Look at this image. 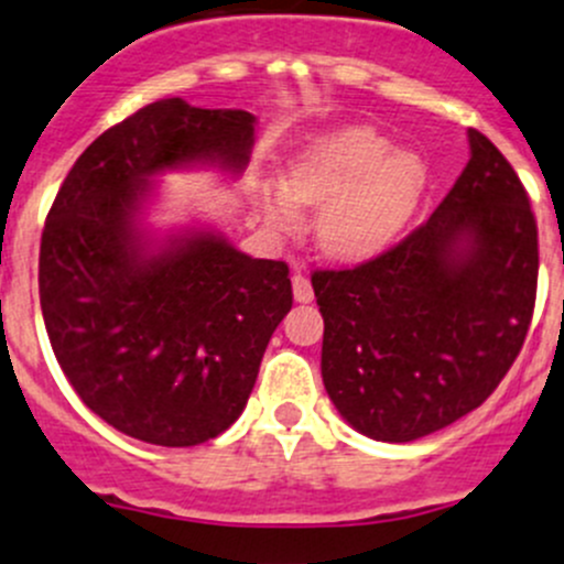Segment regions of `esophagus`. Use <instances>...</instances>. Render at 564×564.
Segmentation results:
<instances>
[{"label":"esophagus","mask_w":564,"mask_h":564,"mask_svg":"<svg viewBox=\"0 0 564 564\" xmlns=\"http://www.w3.org/2000/svg\"><path fill=\"white\" fill-rule=\"evenodd\" d=\"M292 289H294V300H297V303H311V300H314V286H311V281L303 275V272H294Z\"/></svg>","instance_id":"34e87169"}]
</instances>
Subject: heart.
<instances>
[{"label": "heart", "mask_w": 564, "mask_h": 564, "mask_svg": "<svg viewBox=\"0 0 564 564\" xmlns=\"http://www.w3.org/2000/svg\"><path fill=\"white\" fill-rule=\"evenodd\" d=\"M427 187L424 162L413 151L366 126L330 131L297 151L280 189L259 195L267 223L289 228L294 206H322L316 245L327 259L366 261L380 256L402 234Z\"/></svg>", "instance_id": "b5f03b06"}]
</instances>
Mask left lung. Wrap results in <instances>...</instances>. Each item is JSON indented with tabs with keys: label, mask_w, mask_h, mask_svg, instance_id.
Segmentation results:
<instances>
[{
	"label": "left lung",
	"mask_w": 564,
	"mask_h": 564,
	"mask_svg": "<svg viewBox=\"0 0 564 564\" xmlns=\"http://www.w3.org/2000/svg\"><path fill=\"white\" fill-rule=\"evenodd\" d=\"M471 160L424 226L355 270L311 275L322 382L360 435L408 444L485 402L527 338L538 223L510 162L468 129Z\"/></svg>",
	"instance_id": "1"
}]
</instances>
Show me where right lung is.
<instances>
[{
	"label": "right lung",
	"instance_id": "obj_1",
	"mask_svg": "<svg viewBox=\"0 0 564 564\" xmlns=\"http://www.w3.org/2000/svg\"><path fill=\"white\" fill-rule=\"evenodd\" d=\"M256 115L162 98L96 137L65 176L41 237V311L82 402L156 446H198L248 404L292 308L283 261L250 259L215 228L160 237L154 176L217 167L237 178Z\"/></svg>",
	"mask_w": 564,
	"mask_h": 564
}]
</instances>
